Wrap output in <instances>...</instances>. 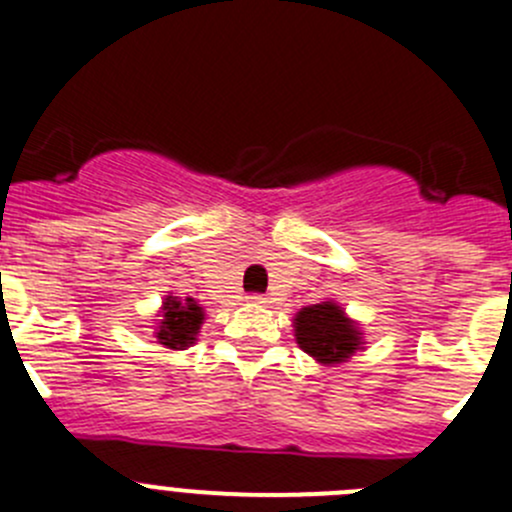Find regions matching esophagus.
Instances as JSON below:
<instances>
[{"label": "esophagus", "instance_id": "esophagus-1", "mask_svg": "<svg viewBox=\"0 0 512 512\" xmlns=\"http://www.w3.org/2000/svg\"><path fill=\"white\" fill-rule=\"evenodd\" d=\"M247 302H252V305H267V302H270V297H267V295H250V297H247Z\"/></svg>", "mask_w": 512, "mask_h": 512}]
</instances>
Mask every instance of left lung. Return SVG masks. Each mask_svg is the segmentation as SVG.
Instances as JSON below:
<instances>
[{
  "label": "left lung",
  "instance_id": "obj_1",
  "mask_svg": "<svg viewBox=\"0 0 512 512\" xmlns=\"http://www.w3.org/2000/svg\"><path fill=\"white\" fill-rule=\"evenodd\" d=\"M295 340L320 365H340L362 350V332L337 302H317L295 315Z\"/></svg>",
  "mask_w": 512,
  "mask_h": 512
}]
</instances>
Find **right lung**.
Instances as JSON below:
<instances>
[{
	"label": "right lung",
	"mask_w": 512,
	"mask_h": 512,
	"mask_svg": "<svg viewBox=\"0 0 512 512\" xmlns=\"http://www.w3.org/2000/svg\"><path fill=\"white\" fill-rule=\"evenodd\" d=\"M202 320H205V310L192 297L180 300V297L167 295L162 302V320L155 332L157 342L170 350H185L195 345Z\"/></svg>",
	"instance_id": "1"
}]
</instances>
